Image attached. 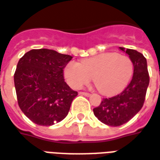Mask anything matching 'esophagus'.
I'll return each mask as SVG.
<instances>
[{"label":"esophagus","mask_w":160,"mask_h":160,"mask_svg":"<svg viewBox=\"0 0 160 160\" xmlns=\"http://www.w3.org/2000/svg\"><path fill=\"white\" fill-rule=\"evenodd\" d=\"M79 93H80V94H81V95L87 96V97L90 96V93H89V92H80Z\"/></svg>","instance_id":"esophagus-1"}]
</instances>
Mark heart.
I'll use <instances>...</instances> for the list:
<instances>
[{"label":"heart","instance_id":"heart-1","mask_svg":"<svg viewBox=\"0 0 160 160\" xmlns=\"http://www.w3.org/2000/svg\"><path fill=\"white\" fill-rule=\"evenodd\" d=\"M132 73L133 63L130 58L113 52L100 53L80 63L71 61L64 68L65 79L71 88L80 89L93 76L96 88L107 95L122 91Z\"/></svg>","mask_w":160,"mask_h":160}]
</instances>
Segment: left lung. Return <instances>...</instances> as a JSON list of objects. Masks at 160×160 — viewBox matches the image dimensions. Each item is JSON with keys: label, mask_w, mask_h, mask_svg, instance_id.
Listing matches in <instances>:
<instances>
[{"label": "left lung", "mask_w": 160, "mask_h": 160, "mask_svg": "<svg viewBox=\"0 0 160 160\" xmlns=\"http://www.w3.org/2000/svg\"><path fill=\"white\" fill-rule=\"evenodd\" d=\"M129 55L133 63V75L131 82L120 93L104 98L93 113L99 121L111 127H119L128 122L142 108L149 85L146 59L136 50L119 48Z\"/></svg>", "instance_id": "obj_1"}]
</instances>
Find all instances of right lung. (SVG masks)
Here are the masks:
<instances>
[{"instance_id": "obj_1", "label": "right lung", "mask_w": 160, "mask_h": 160, "mask_svg": "<svg viewBox=\"0 0 160 160\" xmlns=\"http://www.w3.org/2000/svg\"><path fill=\"white\" fill-rule=\"evenodd\" d=\"M72 57L51 49H32L18 62L14 80L18 105L40 126H52L66 118L78 95L65 82L63 69Z\"/></svg>"}]
</instances>
